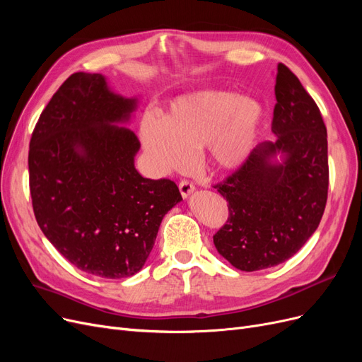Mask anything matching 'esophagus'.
<instances>
[{
	"label": "esophagus",
	"instance_id": "obj_1",
	"mask_svg": "<svg viewBox=\"0 0 362 362\" xmlns=\"http://www.w3.org/2000/svg\"><path fill=\"white\" fill-rule=\"evenodd\" d=\"M178 187H180V192L182 194V198H187V196L194 190V185L189 180H181L178 182Z\"/></svg>",
	"mask_w": 362,
	"mask_h": 362
}]
</instances>
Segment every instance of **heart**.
Segmentation results:
<instances>
[{"label":"heart","mask_w":362,"mask_h":362,"mask_svg":"<svg viewBox=\"0 0 362 362\" xmlns=\"http://www.w3.org/2000/svg\"><path fill=\"white\" fill-rule=\"evenodd\" d=\"M262 108L250 98L233 92L202 90L170 104L161 119H141L140 137L160 172L184 168L194 151L208 148L218 169L242 164L254 149Z\"/></svg>","instance_id":"heart-1"}]
</instances>
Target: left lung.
I'll list each match as a JSON object with an SVG mask.
<instances>
[{"instance_id":"left-lung-1","label":"left lung","mask_w":362,"mask_h":362,"mask_svg":"<svg viewBox=\"0 0 362 362\" xmlns=\"http://www.w3.org/2000/svg\"><path fill=\"white\" fill-rule=\"evenodd\" d=\"M275 141L259 145L214 189L228 202V221L213 235L218 254L245 272L291 258L319 226L327 201V134L311 95L284 63L278 64ZM286 154L281 165L269 158Z\"/></svg>"}]
</instances>
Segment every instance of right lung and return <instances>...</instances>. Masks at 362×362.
<instances>
[{
    "mask_svg": "<svg viewBox=\"0 0 362 362\" xmlns=\"http://www.w3.org/2000/svg\"><path fill=\"white\" fill-rule=\"evenodd\" d=\"M134 107L108 90L101 74L75 72L43 108L30 140L37 225L71 264L100 278L144 267L164 214L182 199L173 181L136 170L140 141L113 125Z\"/></svg>",
    "mask_w": 362,
    "mask_h": 362,
    "instance_id": "right-lung-1",
    "label": "right lung"
}]
</instances>
